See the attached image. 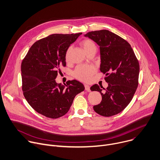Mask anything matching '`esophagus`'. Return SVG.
<instances>
[{
  "label": "esophagus",
  "mask_w": 160,
  "mask_h": 160,
  "mask_svg": "<svg viewBox=\"0 0 160 160\" xmlns=\"http://www.w3.org/2000/svg\"><path fill=\"white\" fill-rule=\"evenodd\" d=\"M84 87H85V89L88 91H90V86L88 84H84Z\"/></svg>",
  "instance_id": "obj_1"
}]
</instances>
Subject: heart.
Segmentation results:
<instances>
[{"mask_svg": "<svg viewBox=\"0 0 160 160\" xmlns=\"http://www.w3.org/2000/svg\"><path fill=\"white\" fill-rule=\"evenodd\" d=\"M81 46L86 53L91 50H97L94 43L91 40H84L81 42ZM69 49L66 52V60L69 58ZM96 68L93 66H78L74 72V76L82 81H88L90 80L92 75L95 72Z\"/></svg>", "mask_w": 160, "mask_h": 160, "instance_id": "obj_1", "label": "heart"}]
</instances>
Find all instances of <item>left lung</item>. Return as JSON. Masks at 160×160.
I'll return each mask as SVG.
<instances>
[{"mask_svg": "<svg viewBox=\"0 0 160 160\" xmlns=\"http://www.w3.org/2000/svg\"><path fill=\"white\" fill-rule=\"evenodd\" d=\"M100 47V71L105 74L107 89L94 84L91 91L102 97L94 110L104 117L121 112L131 102L138 86L139 63L131 45L112 32L102 29L84 35Z\"/></svg>", "mask_w": 160, "mask_h": 160, "instance_id": "1", "label": "left lung"}]
</instances>
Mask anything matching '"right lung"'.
<instances>
[{
	"label": "right lung",
	"instance_id": "add662e5",
	"mask_svg": "<svg viewBox=\"0 0 160 160\" xmlns=\"http://www.w3.org/2000/svg\"><path fill=\"white\" fill-rule=\"evenodd\" d=\"M81 34H53L42 38L31 47L22 62L23 94L32 108L47 117L66 114L76 96L84 90L76 80L67 85L55 81L60 68L66 65L69 47Z\"/></svg>",
	"mask_w": 160,
	"mask_h": 160
}]
</instances>
